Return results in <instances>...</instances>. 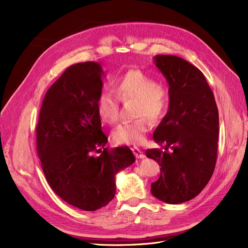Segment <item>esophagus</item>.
<instances>
[{
  "mask_svg": "<svg viewBox=\"0 0 248 248\" xmlns=\"http://www.w3.org/2000/svg\"><path fill=\"white\" fill-rule=\"evenodd\" d=\"M132 151H133L134 155H136V158H137V159H144V158H145V155H144V153H142L139 148L134 147V148H132Z\"/></svg>",
  "mask_w": 248,
  "mask_h": 248,
  "instance_id": "esophagus-1",
  "label": "esophagus"
}]
</instances>
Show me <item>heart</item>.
<instances>
[{
  "mask_svg": "<svg viewBox=\"0 0 248 248\" xmlns=\"http://www.w3.org/2000/svg\"><path fill=\"white\" fill-rule=\"evenodd\" d=\"M112 87L118 98L107 91L101 93L95 101L97 115L101 122L112 124L119 119V100H135L134 116L138 119L117 125L111 138L117 145H139L152 126L147 117L157 124L167 116L172 104L171 91L140 69H129L115 77Z\"/></svg>",
  "mask_w": 248,
  "mask_h": 248,
  "instance_id": "heart-1",
  "label": "heart"
}]
</instances>
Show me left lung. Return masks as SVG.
Listing matches in <instances>:
<instances>
[{
	"label": "left lung",
	"instance_id": "1",
	"mask_svg": "<svg viewBox=\"0 0 248 248\" xmlns=\"http://www.w3.org/2000/svg\"><path fill=\"white\" fill-rule=\"evenodd\" d=\"M155 63L169 83L172 104L153 135L165 151H146L147 157L161 167L151 192L163 202L180 204L196 197L214 172L218 108L204 74L193 64L173 55H157ZM169 147L172 152H167Z\"/></svg>",
	"mask_w": 248,
	"mask_h": 248
}]
</instances>
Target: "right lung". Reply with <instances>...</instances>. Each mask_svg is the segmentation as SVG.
Segmentation results:
<instances>
[{
    "instance_id": "1",
    "label": "right lung",
    "mask_w": 248,
    "mask_h": 248,
    "mask_svg": "<svg viewBox=\"0 0 248 248\" xmlns=\"http://www.w3.org/2000/svg\"><path fill=\"white\" fill-rule=\"evenodd\" d=\"M103 75L97 62L71 65L48 89L36 126L37 153L48 184L84 211L108 204L115 195V174L136 161L128 147L104 148L108 139L95 108Z\"/></svg>"
}]
</instances>
